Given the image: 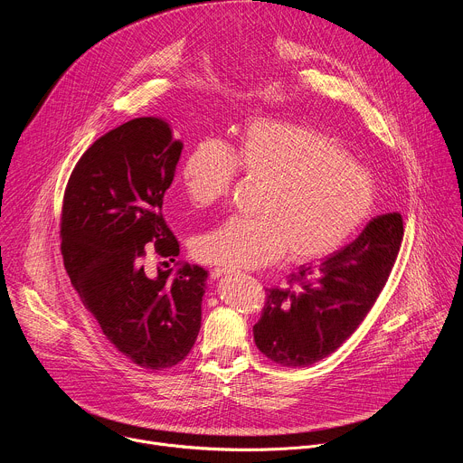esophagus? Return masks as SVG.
I'll list each match as a JSON object with an SVG mask.
<instances>
[{"label":"esophagus","instance_id":"1","mask_svg":"<svg viewBox=\"0 0 463 463\" xmlns=\"http://www.w3.org/2000/svg\"><path fill=\"white\" fill-rule=\"evenodd\" d=\"M229 273H232V271L227 269V268H214V269L211 271V277H213L214 280H218V279H222V277H225V275H229Z\"/></svg>","mask_w":463,"mask_h":463}]
</instances>
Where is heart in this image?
Segmentation results:
<instances>
[{
    "label": "heart",
    "instance_id": "b5f03b06",
    "mask_svg": "<svg viewBox=\"0 0 463 463\" xmlns=\"http://www.w3.org/2000/svg\"><path fill=\"white\" fill-rule=\"evenodd\" d=\"M240 168L263 181L254 218L232 216L197 234L194 256L227 269L268 266L288 260L307 263L346 243L366 222L375 200L370 172L322 131L288 120L252 118L234 150L203 137L181 166L184 195L211 207L227 195Z\"/></svg>",
    "mask_w": 463,
    "mask_h": 463
}]
</instances>
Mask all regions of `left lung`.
<instances>
[{"label":"left lung","instance_id":"left-lung-1","mask_svg":"<svg viewBox=\"0 0 463 463\" xmlns=\"http://www.w3.org/2000/svg\"><path fill=\"white\" fill-rule=\"evenodd\" d=\"M402 240V214L377 216L317 268L300 266L291 288L268 289L252 327L258 350L284 366H309L335 352L377 300Z\"/></svg>","mask_w":463,"mask_h":463}]
</instances>
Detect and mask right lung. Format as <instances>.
Here are the masks:
<instances>
[{
  "mask_svg": "<svg viewBox=\"0 0 463 463\" xmlns=\"http://www.w3.org/2000/svg\"><path fill=\"white\" fill-rule=\"evenodd\" d=\"M183 143L161 117L128 120L77 163L61 209V254L73 288L106 339L131 363L172 368L202 327L209 273L184 263L148 277L145 245L177 256L161 211Z\"/></svg>",
  "mask_w": 463,
  "mask_h": 463,
  "instance_id": "right-lung-1",
  "label": "right lung"
}]
</instances>
